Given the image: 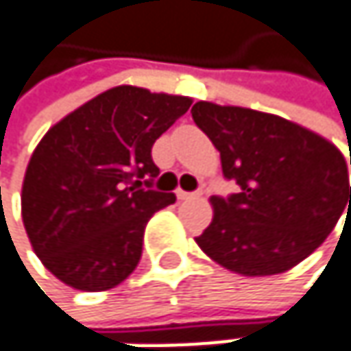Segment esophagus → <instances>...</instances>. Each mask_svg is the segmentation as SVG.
<instances>
[{
  "instance_id": "34e87169",
  "label": "esophagus",
  "mask_w": 351,
  "mask_h": 351,
  "mask_svg": "<svg viewBox=\"0 0 351 351\" xmlns=\"http://www.w3.org/2000/svg\"><path fill=\"white\" fill-rule=\"evenodd\" d=\"M201 193H186V191H176V197L180 199V201H186V199H193V197H199Z\"/></svg>"
}]
</instances>
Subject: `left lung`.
Segmentation results:
<instances>
[{"instance_id": "obj_1", "label": "left lung", "mask_w": 351, "mask_h": 351, "mask_svg": "<svg viewBox=\"0 0 351 351\" xmlns=\"http://www.w3.org/2000/svg\"><path fill=\"white\" fill-rule=\"evenodd\" d=\"M191 113L219 150L223 175L240 184L230 199H209L213 219L195 238L219 266L242 276L287 272L350 213L348 165L327 138L247 107L197 101Z\"/></svg>"}]
</instances>
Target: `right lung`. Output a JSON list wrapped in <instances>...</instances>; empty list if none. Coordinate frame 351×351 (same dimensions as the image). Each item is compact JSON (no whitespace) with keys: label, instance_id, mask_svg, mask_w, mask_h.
Instances as JSON below:
<instances>
[{"label":"right lung","instance_id":"obj_1","mask_svg":"<svg viewBox=\"0 0 351 351\" xmlns=\"http://www.w3.org/2000/svg\"><path fill=\"white\" fill-rule=\"evenodd\" d=\"M193 99L117 85L56 121L22 182V219L40 262L64 285L101 293L140 262L150 217L175 193L142 189L160 171L152 144Z\"/></svg>","mask_w":351,"mask_h":351}]
</instances>
